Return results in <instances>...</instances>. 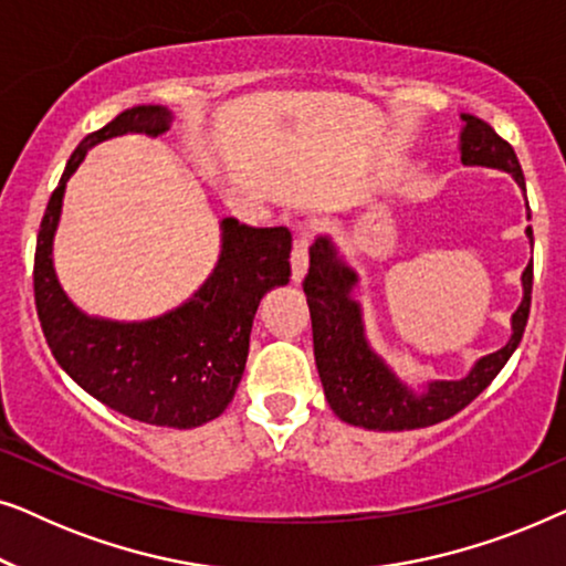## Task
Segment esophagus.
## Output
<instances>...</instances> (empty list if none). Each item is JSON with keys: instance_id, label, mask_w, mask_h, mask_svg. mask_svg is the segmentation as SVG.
I'll list each match as a JSON object with an SVG mask.
<instances>
[{"instance_id": "1", "label": "esophagus", "mask_w": 566, "mask_h": 566, "mask_svg": "<svg viewBox=\"0 0 566 566\" xmlns=\"http://www.w3.org/2000/svg\"><path fill=\"white\" fill-rule=\"evenodd\" d=\"M306 268H308V239L304 234H298L296 242H293V250H291V277H293V283L304 281Z\"/></svg>"}]
</instances>
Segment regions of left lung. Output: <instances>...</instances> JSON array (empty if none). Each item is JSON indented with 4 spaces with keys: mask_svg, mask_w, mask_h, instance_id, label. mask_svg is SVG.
Wrapping results in <instances>:
<instances>
[{
    "mask_svg": "<svg viewBox=\"0 0 566 566\" xmlns=\"http://www.w3.org/2000/svg\"><path fill=\"white\" fill-rule=\"evenodd\" d=\"M461 161L467 167H492L513 175L525 190V177L513 146L494 134L490 123L461 113ZM531 219V213H528ZM533 244V229H525ZM523 301L513 314V335L497 353L484 355L459 381H430L417 394L386 366L366 339L360 304L353 298L358 273L339 258L329 237H316L308 247L304 293L312 312L314 358L324 397L332 412L347 424L366 430H417L443 422L471 405L494 381L502 366L521 345L531 312L533 262L523 270Z\"/></svg>",
    "mask_w": 566,
    "mask_h": 566,
    "instance_id": "1",
    "label": "left lung"
}]
</instances>
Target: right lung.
<instances>
[{
  "mask_svg": "<svg viewBox=\"0 0 566 566\" xmlns=\"http://www.w3.org/2000/svg\"><path fill=\"white\" fill-rule=\"evenodd\" d=\"M169 123L167 107L136 105L76 146L38 231L33 289L45 343L84 391L130 420L188 430L216 420L234 399L260 298L291 277V231L223 219L211 277L182 306L146 322L87 316L53 270L64 190L87 149L123 134L159 136Z\"/></svg>",
  "mask_w": 566,
  "mask_h": 566,
  "instance_id": "1",
  "label": "right lung"
}]
</instances>
